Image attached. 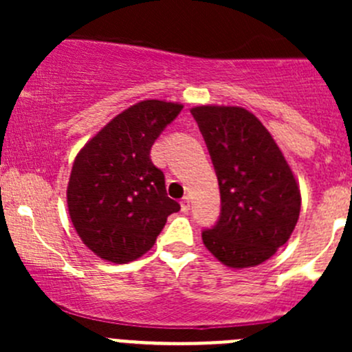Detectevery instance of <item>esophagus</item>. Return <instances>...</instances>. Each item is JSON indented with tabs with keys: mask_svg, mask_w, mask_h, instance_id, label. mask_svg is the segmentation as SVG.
<instances>
[{
	"mask_svg": "<svg viewBox=\"0 0 352 352\" xmlns=\"http://www.w3.org/2000/svg\"><path fill=\"white\" fill-rule=\"evenodd\" d=\"M180 208H182L184 212H189L190 211V197H182V201H180Z\"/></svg>",
	"mask_w": 352,
	"mask_h": 352,
	"instance_id": "1",
	"label": "esophagus"
}]
</instances>
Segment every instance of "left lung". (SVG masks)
Here are the masks:
<instances>
[{"label": "left lung", "instance_id": "1", "mask_svg": "<svg viewBox=\"0 0 352 352\" xmlns=\"http://www.w3.org/2000/svg\"><path fill=\"white\" fill-rule=\"evenodd\" d=\"M214 165L221 212L202 242L228 267H254L287 242L300 216L296 179L269 131L242 107L190 110Z\"/></svg>", "mask_w": 352, "mask_h": 352}]
</instances>
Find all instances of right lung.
I'll list each match as a JSON object with an SVG mask.
<instances>
[{"label": "right lung", "mask_w": 352, "mask_h": 352, "mask_svg": "<svg viewBox=\"0 0 352 352\" xmlns=\"http://www.w3.org/2000/svg\"><path fill=\"white\" fill-rule=\"evenodd\" d=\"M184 107L162 100L133 105L91 138L73 163L67 209L83 243L126 264L146 254L180 204L166 196L151 146Z\"/></svg>", "instance_id": "1"}]
</instances>
